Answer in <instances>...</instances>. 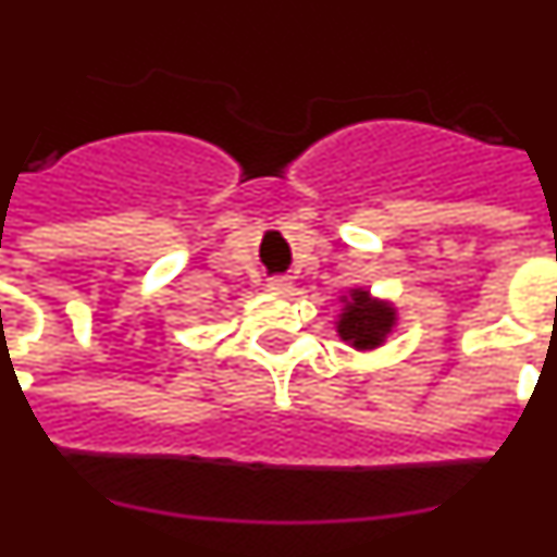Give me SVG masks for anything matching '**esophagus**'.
I'll return each instance as SVG.
<instances>
[{"label":"esophagus","instance_id":"esophagus-1","mask_svg":"<svg viewBox=\"0 0 557 557\" xmlns=\"http://www.w3.org/2000/svg\"><path fill=\"white\" fill-rule=\"evenodd\" d=\"M268 289H273V293H287L289 278L287 275H273V278H268Z\"/></svg>","mask_w":557,"mask_h":557}]
</instances>
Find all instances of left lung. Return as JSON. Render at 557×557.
<instances>
[{"label":"left lung","instance_id":"8db88e82","mask_svg":"<svg viewBox=\"0 0 557 557\" xmlns=\"http://www.w3.org/2000/svg\"><path fill=\"white\" fill-rule=\"evenodd\" d=\"M393 326V309L368 298L366 289H354L351 304L343 312L337 332L354 348H376Z\"/></svg>","mask_w":557,"mask_h":557}]
</instances>
